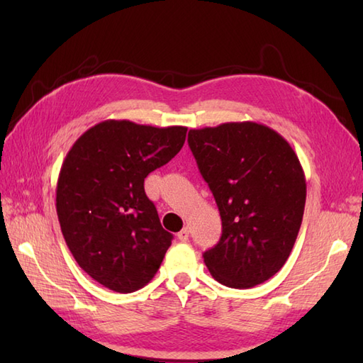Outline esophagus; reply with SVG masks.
I'll return each mask as SVG.
<instances>
[{
    "instance_id": "1",
    "label": "esophagus",
    "mask_w": 363,
    "mask_h": 363,
    "mask_svg": "<svg viewBox=\"0 0 363 363\" xmlns=\"http://www.w3.org/2000/svg\"><path fill=\"white\" fill-rule=\"evenodd\" d=\"M177 238H179L181 242H189V229L184 228L181 233H177Z\"/></svg>"
}]
</instances>
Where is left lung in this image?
<instances>
[{
	"mask_svg": "<svg viewBox=\"0 0 363 363\" xmlns=\"http://www.w3.org/2000/svg\"><path fill=\"white\" fill-rule=\"evenodd\" d=\"M189 146L221 217L220 242L203 254L233 289L268 281L287 262L303 221L306 177L290 143L254 121L189 130Z\"/></svg>",
	"mask_w": 363,
	"mask_h": 363,
	"instance_id": "8db88e82",
	"label": "left lung"
}]
</instances>
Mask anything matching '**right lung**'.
Masks as SVG:
<instances>
[{
  "label": "right lung",
  "mask_w": 363,
  "mask_h": 363,
  "mask_svg": "<svg viewBox=\"0 0 363 363\" xmlns=\"http://www.w3.org/2000/svg\"><path fill=\"white\" fill-rule=\"evenodd\" d=\"M186 134V126L106 120L67 154L56 189L60 229L79 267L109 290L145 287L172 245L143 182L181 151Z\"/></svg>",
  "instance_id": "right-lung-1"
}]
</instances>
